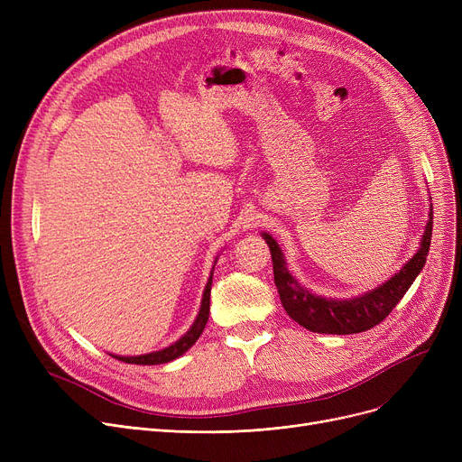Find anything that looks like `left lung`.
<instances>
[{
    "label": "left lung",
    "instance_id": "8db88e82",
    "mask_svg": "<svg viewBox=\"0 0 462 462\" xmlns=\"http://www.w3.org/2000/svg\"><path fill=\"white\" fill-rule=\"evenodd\" d=\"M265 244L270 245L273 260L275 286L279 290L281 303L288 317L296 320L300 326L314 333H331V335H350L361 333L380 324L395 305L402 300L406 290L411 286L420 275L427 262L430 236H432V211L429 213V223L421 239L420 251L410 258L404 268L382 286L374 288L373 292L363 294L354 300H326L310 294L292 275L288 273L282 253L277 241L270 234H262Z\"/></svg>",
    "mask_w": 462,
    "mask_h": 462
}]
</instances>
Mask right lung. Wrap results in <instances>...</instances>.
I'll list each match as a JSON object with an SVG mask.
<instances>
[{"label": "right lung", "mask_w": 462, "mask_h": 462, "mask_svg": "<svg viewBox=\"0 0 462 462\" xmlns=\"http://www.w3.org/2000/svg\"><path fill=\"white\" fill-rule=\"evenodd\" d=\"M211 279H213V273L206 284V290H204V298H202V305H200V312L197 320H194L192 328L180 338L178 343H174L172 346H168L164 350H159V352H152V354H145V356H134V357H124V356H114L116 359L119 361H125V363H134V365H159V363H168L172 361L176 357H180L181 354H185L194 343L199 341V337L202 335L206 324H208V319H209V294H211Z\"/></svg>", "instance_id": "obj_1"}]
</instances>
